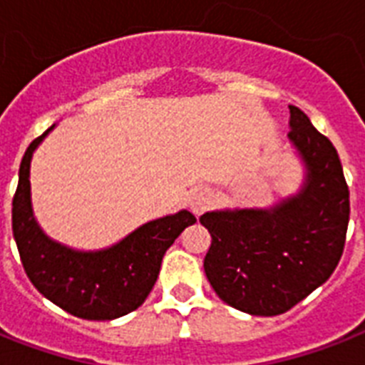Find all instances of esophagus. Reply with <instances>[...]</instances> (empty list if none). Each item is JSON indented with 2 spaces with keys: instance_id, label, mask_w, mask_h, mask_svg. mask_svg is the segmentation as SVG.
<instances>
[{
  "instance_id": "obj_1",
  "label": "esophagus",
  "mask_w": 365,
  "mask_h": 365,
  "mask_svg": "<svg viewBox=\"0 0 365 365\" xmlns=\"http://www.w3.org/2000/svg\"><path fill=\"white\" fill-rule=\"evenodd\" d=\"M213 202V195L210 189L206 187H197L192 189L191 192H189V198H187V204L189 208H191V212L195 213V215H200L202 212H206V210L210 208V204Z\"/></svg>"
}]
</instances>
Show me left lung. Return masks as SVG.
Segmentation results:
<instances>
[{
	"instance_id": "left-lung-1",
	"label": "left lung",
	"mask_w": 365,
	"mask_h": 365,
	"mask_svg": "<svg viewBox=\"0 0 365 365\" xmlns=\"http://www.w3.org/2000/svg\"><path fill=\"white\" fill-rule=\"evenodd\" d=\"M289 142L304 167L294 195L266 208H223L200 215L212 234L204 272L234 309L274 317L294 307L336 269L349 225V187L327 136L290 105Z\"/></svg>"
}]
</instances>
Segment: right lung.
I'll return each instance as SVG.
<instances>
[{"label": "right lung", "instance_id": "obj_1", "mask_svg": "<svg viewBox=\"0 0 365 365\" xmlns=\"http://www.w3.org/2000/svg\"><path fill=\"white\" fill-rule=\"evenodd\" d=\"M35 138L20 163L13 198V236L29 281L52 304L88 321H112L140 307L155 285L163 257L197 217L180 210L153 219L110 247L75 250L41 229L31 204L29 168L35 150L52 129Z\"/></svg>", "mask_w": 365, "mask_h": 365}]
</instances>
